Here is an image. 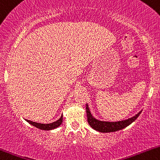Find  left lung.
Returning a JSON list of instances; mask_svg holds the SVG:
<instances>
[{
  "label": "left lung",
  "mask_w": 160,
  "mask_h": 160,
  "mask_svg": "<svg viewBox=\"0 0 160 160\" xmlns=\"http://www.w3.org/2000/svg\"><path fill=\"white\" fill-rule=\"evenodd\" d=\"M86 113H87V118H88V124L91 126L92 129H94L96 131L101 132H112L118 131L120 129H122L131 124L132 122L135 121L136 118L140 115L141 112H139L137 115L133 116L132 118H130L129 119L123 120V121L119 122H104L97 120L92 116L91 112L89 111L88 105H86Z\"/></svg>",
  "instance_id": "8db88e82"
}]
</instances>
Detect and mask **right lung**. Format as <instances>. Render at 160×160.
<instances>
[{"mask_svg": "<svg viewBox=\"0 0 160 160\" xmlns=\"http://www.w3.org/2000/svg\"><path fill=\"white\" fill-rule=\"evenodd\" d=\"M62 117H63V116H61V118H59L58 120H57L56 122H54L52 123H49V124H42V123H38V122H35L30 121V120H28V119H25V120L28 122L30 123L31 125H32V126H34V127L36 128H38V129H43V130H51V129H55V128L58 127V126L62 124V119H63Z\"/></svg>", "mask_w": 160, "mask_h": 160, "instance_id": "1", "label": "right lung"}]
</instances>
